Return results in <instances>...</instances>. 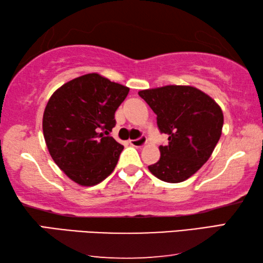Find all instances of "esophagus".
Returning <instances> with one entry per match:
<instances>
[{
  "label": "esophagus",
  "instance_id": "esophagus-1",
  "mask_svg": "<svg viewBox=\"0 0 263 263\" xmlns=\"http://www.w3.org/2000/svg\"><path fill=\"white\" fill-rule=\"evenodd\" d=\"M146 142H147V139H146V137H144V136L138 138V139L130 140V144L132 146H135V147H142V146H144Z\"/></svg>",
  "mask_w": 263,
  "mask_h": 263
}]
</instances>
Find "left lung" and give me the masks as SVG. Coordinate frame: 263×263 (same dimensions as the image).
I'll return each instance as SVG.
<instances>
[{
  "instance_id": "obj_1",
  "label": "left lung",
  "mask_w": 263,
  "mask_h": 263,
  "mask_svg": "<svg viewBox=\"0 0 263 263\" xmlns=\"http://www.w3.org/2000/svg\"><path fill=\"white\" fill-rule=\"evenodd\" d=\"M157 115L160 132L168 145L160 146V159L148 166L159 180L180 183L199 171L221 136L224 115L217 102L191 86H164L140 90Z\"/></svg>"
}]
</instances>
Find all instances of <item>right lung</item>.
<instances>
[{
	"label": "right lung",
	"instance_id": "1",
	"mask_svg": "<svg viewBox=\"0 0 263 263\" xmlns=\"http://www.w3.org/2000/svg\"><path fill=\"white\" fill-rule=\"evenodd\" d=\"M130 91L97 73L62 84L48 100L43 133L62 172L83 186L99 184L114 172L124 146L103 132L116 125L115 112Z\"/></svg>",
	"mask_w": 263,
	"mask_h": 263
}]
</instances>
